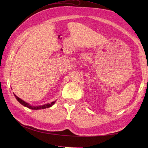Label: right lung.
Listing matches in <instances>:
<instances>
[{"label": "right lung", "mask_w": 148, "mask_h": 148, "mask_svg": "<svg viewBox=\"0 0 148 148\" xmlns=\"http://www.w3.org/2000/svg\"><path fill=\"white\" fill-rule=\"evenodd\" d=\"M13 95H14L15 98L16 99V100L18 101L21 104L23 105L25 107H28V108L30 109H32V110H40V109H46V108H49V107H52L53 104H55L56 101H53L51 103H47V104H44L42 106H31L30 105L29 103L26 102L25 101H24L23 100H22L21 99H20V97H18V96H16L14 93H13Z\"/></svg>", "instance_id": "add662e5"}]
</instances>
